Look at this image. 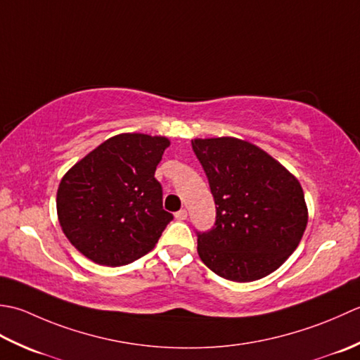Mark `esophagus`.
<instances>
[{
  "label": "esophagus",
  "instance_id": "obj_1",
  "mask_svg": "<svg viewBox=\"0 0 360 360\" xmlns=\"http://www.w3.org/2000/svg\"><path fill=\"white\" fill-rule=\"evenodd\" d=\"M186 217H188V211L186 210H180V211L175 212V219H177V221H185Z\"/></svg>",
  "mask_w": 360,
  "mask_h": 360
}]
</instances>
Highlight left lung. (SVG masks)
Instances as JSON below:
<instances>
[{
    "label": "left lung",
    "mask_w": 360,
    "mask_h": 360,
    "mask_svg": "<svg viewBox=\"0 0 360 360\" xmlns=\"http://www.w3.org/2000/svg\"><path fill=\"white\" fill-rule=\"evenodd\" d=\"M193 149L216 202V224L199 233L205 266L230 281L250 283L281 267L307 225L295 175L245 139L195 138Z\"/></svg>",
    "instance_id": "left-lung-1"
}]
</instances>
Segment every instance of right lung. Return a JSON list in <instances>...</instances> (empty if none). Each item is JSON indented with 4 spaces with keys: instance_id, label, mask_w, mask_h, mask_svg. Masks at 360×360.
I'll list each match as a JSON object with an SVG mask.
<instances>
[{
    "instance_id": "add662e5",
    "label": "right lung",
    "mask_w": 360,
    "mask_h": 360,
    "mask_svg": "<svg viewBox=\"0 0 360 360\" xmlns=\"http://www.w3.org/2000/svg\"><path fill=\"white\" fill-rule=\"evenodd\" d=\"M166 136L120 134L63 175L57 217L77 250L101 266H126L149 253L172 214L163 210L155 169Z\"/></svg>"
}]
</instances>
